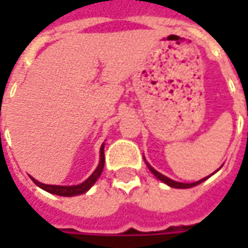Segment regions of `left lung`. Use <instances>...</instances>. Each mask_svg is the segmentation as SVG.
Masks as SVG:
<instances>
[{
	"label": "left lung",
	"instance_id": "8db88e82",
	"mask_svg": "<svg viewBox=\"0 0 248 248\" xmlns=\"http://www.w3.org/2000/svg\"><path fill=\"white\" fill-rule=\"evenodd\" d=\"M145 162H146V159H145ZM146 165H147V167H149V170H150V171L153 172V174H154V175H155V177L158 178V179H159V181H162V182H163V183H166V185H169V186H170V187H174V188H190V187L197 186V185H199V183L204 182V181H206V179H207L208 177H211V175H213V174H214V172H213L211 175H208V177L203 178V179H201V181H198V182L181 183V182H175V181H172V179H170V178L165 177L163 174H161V172L156 171L155 169H153V167H151L150 165L147 163V162H146ZM217 171H218V170H217Z\"/></svg>",
	"mask_w": 248,
	"mask_h": 248
}]
</instances>
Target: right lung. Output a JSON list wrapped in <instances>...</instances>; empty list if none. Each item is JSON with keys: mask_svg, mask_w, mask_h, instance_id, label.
<instances>
[{"mask_svg": "<svg viewBox=\"0 0 248 248\" xmlns=\"http://www.w3.org/2000/svg\"><path fill=\"white\" fill-rule=\"evenodd\" d=\"M105 146H101V150H99V163H98V167L95 169V171L93 172L90 177L87 178L85 182L79 183L77 186H56V185H45V183H41L38 181H35L34 178H31V181L37 185L38 187H41L42 190L50 192V194H56V195H61V197H74V195H79V194H83L86 192L90 187L97 182V179L101 175V172L103 170V166H105Z\"/></svg>", "mask_w": 248, "mask_h": 248, "instance_id": "right-lung-1", "label": "right lung"}]
</instances>
